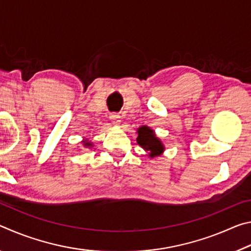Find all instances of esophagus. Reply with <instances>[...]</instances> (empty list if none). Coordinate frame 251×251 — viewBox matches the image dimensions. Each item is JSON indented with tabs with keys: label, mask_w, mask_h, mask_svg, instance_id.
<instances>
[{
	"label": "esophagus",
	"mask_w": 251,
	"mask_h": 251,
	"mask_svg": "<svg viewBox=\"0 0 251 251\" xmlns=\"http://www.w3.org/2000/svg\"><path fill=\"white\" fill-rule=\"evenodd\" d=\"M110 122H112V124H114L115 126H118L121 124V116L115 113L110 114Z\"/></svg>",
	"instance_id": "1"
}]
</instances>
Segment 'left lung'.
<instances>
[{"label":"left lung","mask_w":251,"mask_h":251,"mask_svg":"<svg viewBox=\"0 0 251 251\" xmlns=\"http://www.w3.org/2000/svg\"><path fill=\"white\" fill-rule=\"evenodd\" d=\"M136 133L138 134L137 144L144 151L147 152V156L151 158L160 156L165 151V145L155 134V130H152L148 126H141L137 128Z\"/></svg>","instance_id":"1"}]
</instances>
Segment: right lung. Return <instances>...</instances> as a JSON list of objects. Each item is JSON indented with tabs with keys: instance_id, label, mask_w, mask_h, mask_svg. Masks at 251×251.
I'll return each mask as SVG.
<instances>
[{
	"instance_id": "obj_1",
	"label": "right lung",
	"mask_w": 251,
	"mask_h": 251,
	"mask_svg": "<svg viewBox=\"0 0 251 251\" xmlns=\"http://www.w3.org/2000/svg\"><path fill=\"white\" fill-rule=\"evenodd\" d=\"M82 143H83L84 147H92L93 146V143L88 141V139H83Z\"/></svg>"
}]
</instances>
